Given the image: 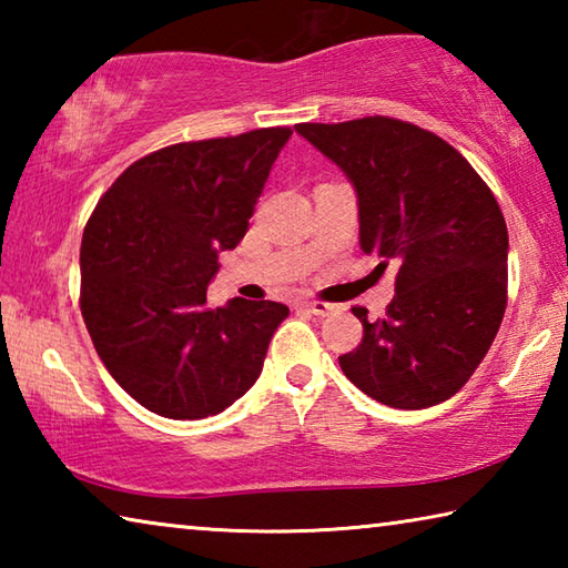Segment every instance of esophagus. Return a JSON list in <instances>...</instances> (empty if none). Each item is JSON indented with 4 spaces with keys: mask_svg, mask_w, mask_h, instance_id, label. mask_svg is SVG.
Wrapping results in <instances>:
<instances>
[{
    "mask_svg": "<svg viewBox=\"0 0 568 568\" xmlns=\"http://www.w3.org/2000/svg\"><path fill=\"white\" fill-rule=\"evenodd\" d=\"M301 307H305V311H311L313 315H328L333 311L331 303H323V301H303Z\"/></svg>",
    "mask_w": 568,
    "mask_h": 568,
    "instance_id": "esophagus-1",
    "label": "esophagus"
}]
</instances>
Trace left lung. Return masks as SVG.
<instances>
[{"instance_id":"obj_1","label":"left lung","mask_w":568,"mask_h":568,"mask_svg":"<svg viewBox=\"0 0 568 568\" xmlns=\"http://www.w3.org/2000/svg\"><path fill=\"white\" fill-rule=\"evenodd\" d=\"M358 195L361 247L396 271L386 315L338 358L353 386L390 408L420 410L466 386L504 321L508 233L501 207L456 148L418 124L363 118L303 122Z\"/></svg>"}]
</instances>
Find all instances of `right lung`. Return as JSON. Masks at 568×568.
I'll return each mask as SVG.
<instances>
[{"mask_svg": "<svg viewBox=\"0 0 568 568\" xmlns=\"http://www.w3.org/2000/svg\"><path fill=\"white\" fill-rule=\"evenodd\" d=\"M291 128L150 152L88 220L80 307L110 376L158 416L207 418L253 386L287 307L207 305L217 255L247 233Z\"/></svg>", "mask_w": 568, "mask_h": 568, "instance_id": "right-lung-1", "label": "right lung"}]
</instances>
